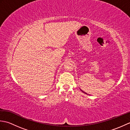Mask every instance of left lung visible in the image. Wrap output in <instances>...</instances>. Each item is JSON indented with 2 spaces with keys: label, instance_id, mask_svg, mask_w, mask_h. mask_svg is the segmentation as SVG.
I'll return each mask as SVG.
<instances>
[{
  "label": "left lung",
  "instance_id": "8db88e82",
  "mask_svg": "<svg viewBox=\"0 0 130 130\" xmlns=\"http://www.w3.org/2000/svg\"><path fill=\"white\" fill-rule=\"evenodd\" d=\"M80 90H81V89H80ZM82 92H83V93H85V94H87V93H85V92H83V91H82Z\"/></svg>",
  "mask_w": 130,
  "mask_h": 130
}]
</instances>
